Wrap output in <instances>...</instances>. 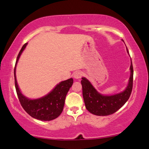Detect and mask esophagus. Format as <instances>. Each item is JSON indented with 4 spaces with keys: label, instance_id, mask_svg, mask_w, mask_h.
Masks as SVG:
<instances>
[{
    "label": "esophagus",
    "instance_id": "obj_1",
    "mask_svg": "<svg viewBox=\"0 0 149 149\" xmlns=\"http://www.w3.org/2000/svg\"><path fill=\"white\" fill-rule=\"evenodd\" d=\"M82 75H83L82 72H81V71H76V72H74L73 77H74V79H80L81 77H82Z\"/></svg>",
    "mask_w": 149,
    "mask_h": 149
}]
</instances>
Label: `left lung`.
Masks as SVG:
<instances>
[{
	"instance_id": "left-lung-1",
	"label": "left lung",
	"mask_w": 149,
	"mask_h": 149,
	"mask_svg": "<svg viewBox=\"0 0 149 149\" xmlns=\"http://www.w3.org/2000/svg\"><path fill=\"white\" fill-rule=\"evenodd\" d=\"M122 40L123 41V40ZM126 49L129 54L127 47ZM130 70V76L127 87L123 91L113 95L102 94L93 87L88 79L82 77L81 85L83 97L87 111L95 115L107 116L112 115L123 107L129 99L132 90L134 70L132 60Z\"/></svg>"
}]
</instances>
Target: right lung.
I'll use <instances>...</instances> for the list:
<instances>
[{
  "instance_id": "1",
  "label": "right lung",
  "mask_w": 149,
  "mask_h": 149,
  "mask_svg": "<svg viewBox=\"0 0 149 149\" xmlns=\"http://www.w3.org/2000/svg\"><path fill=\"white\" fill-rule=\"evenodd\" d=\"M28 42L24 44L18 54L16 60L14 77L15 86L17 94L22 107L32 117L40 121H52L60 116L64 109L65 98L69 89L72 87L73 79L61 81L50 92L44 96L36 99L28 98L22 93L16 79V66L22 52L27 46Z\"/></svg>"
}]
</instances>
